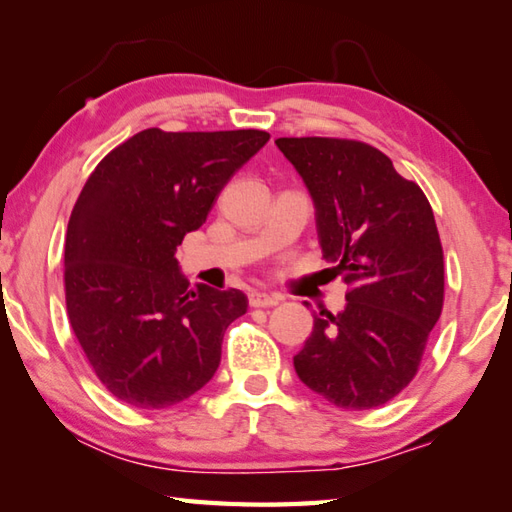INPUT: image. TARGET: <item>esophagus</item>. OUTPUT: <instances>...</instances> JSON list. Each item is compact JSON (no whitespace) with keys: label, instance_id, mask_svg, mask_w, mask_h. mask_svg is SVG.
<instances>
[{"label":"esophagus","instance_id":"esophagus-1","mask_svg":"<svg viewBox=\"0 0 512 512\" xmlns=\"http://www.w3.org/2000/svg\"><path fill=\"white\" fill-rule=\"evenodd\" d=\"M280 300H282L280 296H268V293L255 291V293H250V296H248V305L255 307V309H259V307H273Z\"/></svg>","mask_w":512,"mask_h":512}]
</instances>
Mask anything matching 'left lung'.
<instances>
[{
  "instance_id": "1",
  "label": "left lung",
  "mask_w": 512,
  "mask_h": 512,
  "mask_svg": "<svg viewBox=\"0 0 512 512\" xmlns=\"http://www.w3.org/2000/svg\"><path fill=\"white\" fill-rule=\"evenodd\" d=\"M316 205L323 257L348 284L339 314H314L298 377L341 409L391 402L420 368L445 300L433 210L375 146L339 137H280Z\"/></svg>"
}]
</instances>
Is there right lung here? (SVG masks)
<instances>
[{
    "instance_id": "obj_1",
    "label": "right lung",
    "mask_w": 512,
    "mask_h": 512,
    "mask_svg": "<svg viewBox=\"0 0 512 512\" xmlns=\"http://www.w3.org/2000/svg\"><path fill=\"white\" fill-rule=\"evenodd\" d=\"M266 131L146 128L90 173L65 237V302L94 375L119 402L167 409L214 377L239 289L189 287L176 248Z\"/></svg>"
}]
</instances>
